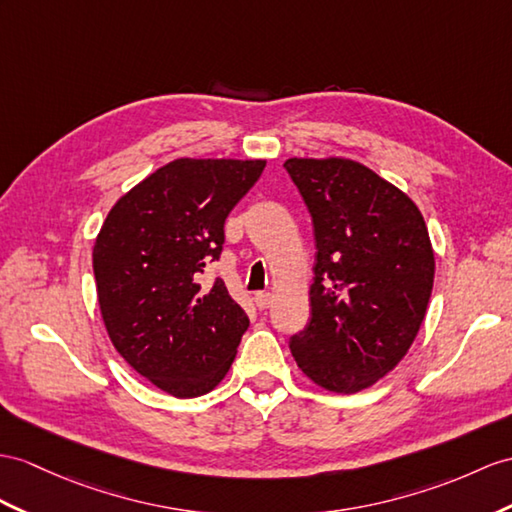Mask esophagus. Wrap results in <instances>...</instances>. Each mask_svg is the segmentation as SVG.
Returning a JSON list of instances; mask_svg holds the SVG:
<instances>
[{
	"mask_svg": "<svg viewBox=\"0 0 512 512\" xmlns=\"http://www.w3.org/2000/svg\"><path fill=\"white\" fill-rule=\"evenodd\" d=\"M254 302H256V306L263 310V308H269L271 306V302H273V295L271 293H267V291H258L256 295H254Z\"/></svg>",
	"mask_w": 512,
	"mask_h": 512,
	"instance_id": "esophagus-1",
	"label": "esophagus"
}]
</instances>
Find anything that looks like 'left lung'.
<instances>
[{
	"instance_id": "obj_1",
	"label": "left lung",
	"mask_w": 512,
	"mask_h": 512,
	"mask_svg": "<svg viewBox=\"0 0 512 512\" xmlns=\"http://www.w3.org/2000/svg\"><path fill=\"white\" fill-rule=\"evenodd\" d=\"M315 226L310 321L291 336L304 376L332 393L376 384L406 356L426 317L434 249L417 204L363 162L289 158Z\"/></svg>"
}]
</instances>
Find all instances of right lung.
<instances>
[{"instance_id":"add662e5","label":"right lung","mask_w":512,"mask_h":512,"mask_svg":"<svg viewBox=\"0 0 512 512\" xmlns=\"http://www.w3.org/2000/svg\"><path fill=\"white\" fill-rule=\"evenodd\" d=\"M267 160L178 158L117 199L93 245L97 302L123 360L173 397L226 378L249 326L221 278L223 223Z\"/></svg>"}]
</instances>
